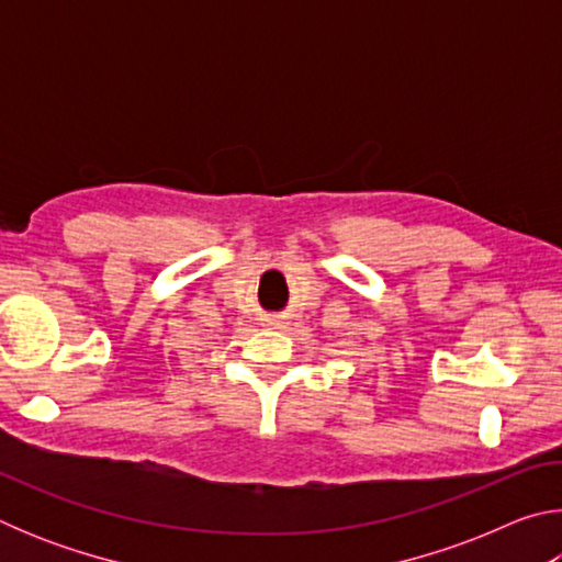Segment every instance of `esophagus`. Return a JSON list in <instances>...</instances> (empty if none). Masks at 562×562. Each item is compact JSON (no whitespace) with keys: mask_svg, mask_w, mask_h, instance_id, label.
I'll list each match as a JSON object with an SVG mask.
<instances>
[{"mask_svg":"<svg viewBox=\"0 0 562 562\" xmlns=\"http://www.w3.org/2000/svg\"><path fill=\"white\" fill-rule=\"evenodd\" d=\"M265 325L272 327V329H282V327H284V319L270 315V317H265Z\"/></svg>","mask_w":562,"mask_h":562,"instance_id":"esophagus-1","label":"esophagus"}]
</instances>
